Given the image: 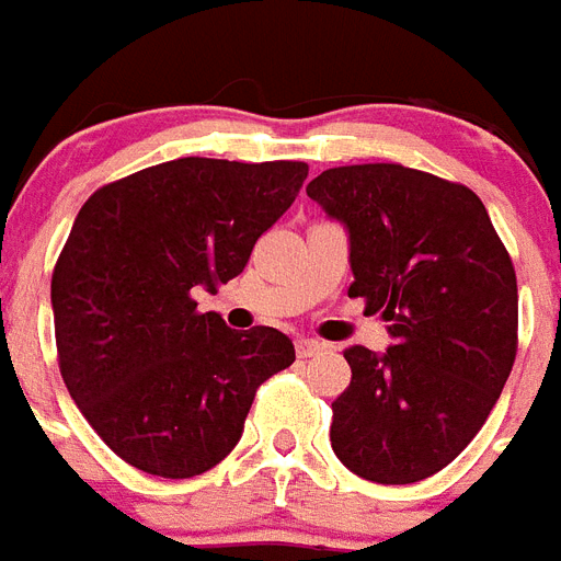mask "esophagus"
Listing matches in <instances>:
<instances>
[{"mask_svg": "<svg viewBox=\"0 0 561 561\" xmlns=\"http://www.w3.org/2000/svg\"><path fill=\"white\" fill-rule=\"evenodd\" d=\"M327 344L318 342V339H298L295 342V353H298V358H309V356H318V353H324Z\"/></svg>", "mask_w": 561, "mask_h": 561, "instance_id": "1", "label": "esophagus"}]
</instances>
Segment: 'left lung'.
Segmentation results:
<instances>
[{
  "label": "left lung",
  "mask_w": 561,
  "mask_h": 561,
  "mask_svg": "<svg viewBox=\"0 0 561 561\" xmlns=\"http://www.w3.org/2000/svg\"><path fill=\"white\" fill-rule=\"evenodd\" d=\"M307 196L351 234V298L382 312L393 344H356L330 443L353 474L416 483L469 446L518 347L515 268L483 203L402 164L330 168Z\"/></svg>",
  "instance_id": "8db88e82"
}]
</instances>
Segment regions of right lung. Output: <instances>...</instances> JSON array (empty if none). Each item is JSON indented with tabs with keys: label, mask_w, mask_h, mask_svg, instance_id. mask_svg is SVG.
Masks as SVG:
<instances>
[{
	"label": "right lung",
	"mask_w": 561,
	"mask_h": 561,
	"mask_svg": "<svg viewBox=\"0 0 561 561\" xmlns=\"http://www.w3.org/2000/svg\"><path fill=\"white\" fill-rule=\"evenodd\" d=\"M304 161L187 159L98 187L51 275L62 382L121 460L194 478L234 449L254 393L295 362L275 327L199 312L295 203Z\"/></svg>",
	"instance_id": "obj_1"
}]
</instances>
